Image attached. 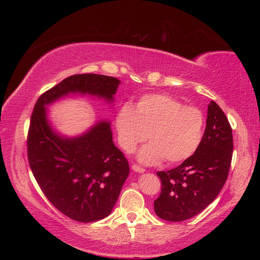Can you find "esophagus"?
I'll list each match as a JSON object with an SVG mask.
<instances>
[{
    "label": "esophagus",
    "instance_id": "34e87169",
    "mask_svg": "<svg viewBox=\"0 0 260 260\" xmlns=\"http://www.w3.org/2000/svg\"><path fill=\"white\" fill-rule=\"evenodd\" d=\"M132 169H133V171L137 172V173H143V172L145 171L143 168L139 167L138 165H133V166H132Z\"/></svg>",
    "mask_w": 260,
    "mask_h": 260
}]
</instances>
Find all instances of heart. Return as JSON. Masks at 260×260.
I'll use <instances>...</instances> for the list:
<instances>
[{
  "label": "heart",
  "mask_w": 260,
  "mask_h": 260,
  "mask_svg": "<svg viewBox=\"0 0 260 260\" xmlns=\"http://www.w3.org/2000/svg\"><path fill=\"white\" fill-rule=\"evenodd\" d=\"M118 142L123 151L134 152L149 140L138 158L145 165L165 159L169 166L192 157L203 137L204 116L200 109L166 93H147L136 104L121 106L116 118Z\"/></svg>",
  "instance_id": "obj_1"
}]
</instances>
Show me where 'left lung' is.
<instances>
[{"mask_svg":"<svg viewBox=\"0 0 260 260\" xmlns=\"http://www.w3.org/2000/svg\"><path fill=\"white\" fill-rule=\"evenodd\" d=\"M233 156V135L222 109L211 101L207 127L197 152L180 166L157 172L161 193L154 201L163 220L183 221L206 209L223 187Z\"/></svg>","mask_w":260,"mask_h":260,"instance_id":"obj_1","label":"left lung"}]
</instances>
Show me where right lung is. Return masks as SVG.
I'll return each instance as SVG.
<instances>
[{
  "label": "right lung",
  "instance_id": "obj_1",
  "mask_svg": "<svg viewBox=\"0 0 260 260\" xmlns=\"http://www.w3.org/2000/svg\"><path fill=\"white\" fill-rule=\"evenodd\" d=\"M120 81L95 74L67 77L40 95L27 134V157L35 178L52 206L71 219L91 222L111 214L129 174L128 162L113 142L109 122H99L75 139L49 127L45 105L68 92L113 100Z\"/></svg>",
  "mask_w": 260,
  "mask_h": 260
}]
</instances>
